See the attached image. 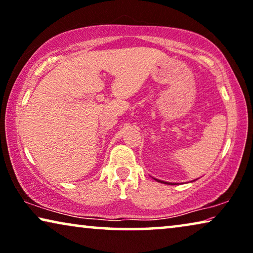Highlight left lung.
Wrapping results in <instances>:
<instances>
[{"mask_svg":"<svg viewBox=\"0 0 253 253\" xmlns=\"http://www.w3.org/2000/svg\"><path fill=\"white\" fill-rule=\"evenodd\" d=\"M155 180H157V179H155ZM157 181H160V182H163V184H170V182H166V181H161V180H157Z\"/></svg>","mask_w":253,"mask_h":253,"instance_id":"left-lung-1","label":"left lung"}]
</instances>
